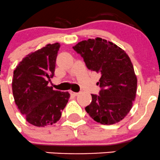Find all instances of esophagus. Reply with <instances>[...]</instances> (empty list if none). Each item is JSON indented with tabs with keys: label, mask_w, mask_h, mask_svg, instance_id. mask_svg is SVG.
Returning <instances> with one entry per match:
<instances>
[{
	"label": "esophagus",
	"mask_w": 160,
	"mask_h": 160,
	"mask_svg": "<svg viewBox=\"0 0 160 160\" xmlns=\"http://www.w3.org/2000/svg\"><path fill=\"white\" fill-rule=\"evenodd\" d=\"M70 94H72V95H73V96H77V94H78V93L73 92V91H70Z\"/></svg>",
	"instance_id": "obj_1"
}]
</instances>
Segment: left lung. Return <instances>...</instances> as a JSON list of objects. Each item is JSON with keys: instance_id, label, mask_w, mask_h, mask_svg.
Returning <instances> with one entry per match:
<instances>
[{"instance_id": "8db88e82", "label": "left lung", "mask_w": 160, "mask_h": 160, "mask_svg": "<svg viewBox=\"0 0 160 160\" xmlns=\"http://www.w3.org/2000/svg\"><path fill=\"white\" fill-rule=\"evenodd\" d=\"M72 48L88 69L101 74L97 83L99 94H91L87 112L101 124L122 120L132 108L137 92V77L129 56L117 45L99 37L80 41Z\"/></svg>"}]
</instances>
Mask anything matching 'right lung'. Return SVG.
I'll list each match as a JSON object with an SVG mask.
<instances>
[{
  "instance_id": "1",
  "label": "right lung",
  "mask_w": 160,
  "mask_h": 160,
  "mask_svg": "<svg viewBox=\"0 0 160 160\" xmlns=\"http://www.w3.org/2000/svg\"><path fill=\"white\" fill-rule=\"evenodd\" d=\"M60 44H48L25 57L14 71L12 92L20 112L36 127L52 125L59 120L69 101L68 91L48 87L54 76Z\"/></svg>"
}]
</instances>
